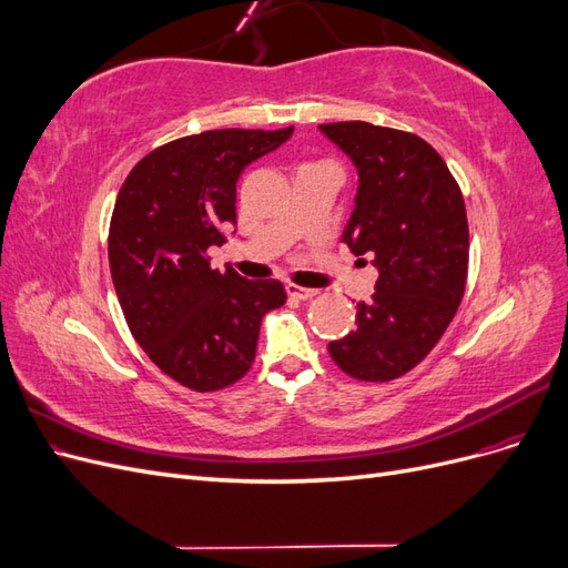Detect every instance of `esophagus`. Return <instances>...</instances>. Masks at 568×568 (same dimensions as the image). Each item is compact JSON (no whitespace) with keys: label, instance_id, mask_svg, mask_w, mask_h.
I'll list each match as a JSON object with an SVG mask.
<instances>
[{"label":"esophagus","instance_id":"1","mask_svg":"<svg viewBox=\"0 0 568 568\" xmlns=\"http://www.w3.org/2000/svg\"><path fill=\"white\" fill-rule=\"evenodd\" d=\"M286 294L291 298H298V301H311V298L317 296V291L315 288H303L298 284H286Z\"/></svg>","mask_w":568,"mask_h":568}]
</instances>
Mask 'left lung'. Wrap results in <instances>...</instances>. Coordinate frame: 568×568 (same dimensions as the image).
I'll list each match as a JSON object with an SVG mask.
<instances>
[{
	"mask_svg": "<svg viewBox=\"0 0 568 568\" xmlns=\"http://www.w3.org/2000/svg\"><path fill=\"white\" fill-rule=\"evenodd\" d=\"M320 130L359 175L343 244L379 267L372 301L357 303V326L329 343V355L357 382H393L434 351L462 303L469 270L462 189L417 134L363 120Z\"/></svg>",
	"mask_w": 568,
	"mask_h": 568,
	"instance_id": "1",
	"label": "left lung"
}]
</instances>
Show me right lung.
Returning <instances> with one entry per match:
<instances>
[{
	"label": "right lung",
	"mask_w": 568,
	"mask_h": 568,
	"mask_svg": "<svg viewBox=\"0 0 568 568\" xmlns=\"http://www.w3.org/2000/svg\"><path fill=\"white\" fill-rule=\"evenodd\" d=\"M284 130H205L168 142L120 186L109 263L130 332L170 379L196 393L236 384L255 359L265 313L286 303L277 280L211 267L209 248L236 222V180L284 144Z\"/></svg>",
	"instance_id": "1"
}]
</instances>
